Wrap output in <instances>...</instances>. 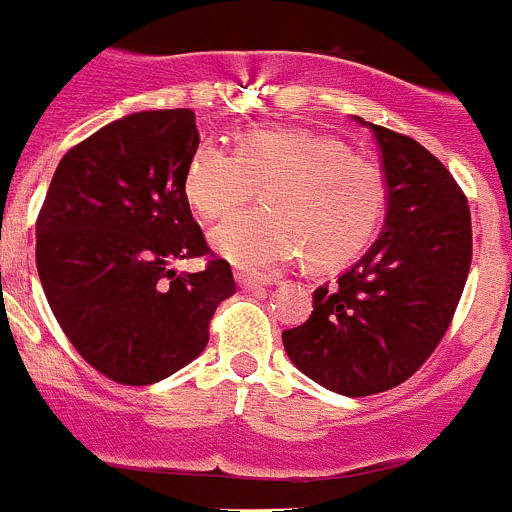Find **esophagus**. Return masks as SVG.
I'll list each match as a JSON object with an SVG mask.
<instances>
[{
	"label": "esophagus",
	"mask_w": 512,
	"mask_h": 512,
	"mask_svg": "<svg viewBox=\"0 0 512 512\" xmlns=\"http://www.w3.org/2000/svg\"><path fill=\"white\" fill-rule=\"evenodd\" d=\"M235 282H238V287L241 289H246V292H259V289H264L266 284V279H259V277H251V274H243V271H238V274H235Z\"/></svg>",
	"instance_id": "esophagus-1"
}]
</instances>
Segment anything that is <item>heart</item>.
Returning <instances> with one entry per match:
<instances>
[{
    "label": "heart",
    "mask_w": 512,
    "mask_h": 512,
    "mask_svg": "<svg viewBox=\"0 0 512 512\" xmlns=\"http://www.w3.org/2000/svg\"><path fill=\"white\" fill-rule=\"evenodd\" d=\"M210 233L230 264L266 274L305 253L307 264L333 266L366 246L384 207L382 171L343 143L302 128L246 130L233 153L202 143L184 171V197L202 220L251 200Z\"/></svg>",
    "instance_id": "b5f03b06"
}]
</instances>
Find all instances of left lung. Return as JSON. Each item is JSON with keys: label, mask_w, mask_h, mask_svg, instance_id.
Wrapping results in <instances>:
<instances>
[{"label": "left lung", "mask_w": 512, "mask_h": 512, "mask_svg": "<svg viewBox=\"0 0 512 512\" xmlns=\"http://www.w3.org/2000/svg\"><path fill=\"white\" fill-rule=\"evenodd\" d=\"M354 120L382 153L384 228L351 269L312 292V315L282 341L312 382L366 397L413 377L449 328L472 264V215L449 169L418 140Z\"/></svg>", "instance_id": "left-lung-1"}]
</instances>
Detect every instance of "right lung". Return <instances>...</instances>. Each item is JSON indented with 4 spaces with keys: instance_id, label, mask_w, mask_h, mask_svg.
Instances as JSON below:
<instances>
[{
    "instance_id": "obj_1",
    "label": "right lung",
    "mask_w": 512,
    "mask_h": 512,
    "mask_svg": "<svg viewBox=\"0 0 512 512\" xmlns=\"http://www.w3.org/2000/svg\"><path fill=\"white\" fill-rule=\"evenodd\" d=\"M200 146L192 110H146L104 125L61 158L35 223V264L66 338L104 377L161 382L205 351L217 305L235 292L207 256L184 197Z\"/></svg>"
}]
</instances>
